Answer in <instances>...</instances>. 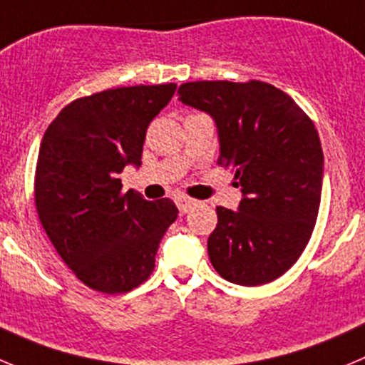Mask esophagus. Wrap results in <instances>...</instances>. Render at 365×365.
I'll return each mask as SVG.
<instances>
[{"label":"esophagus","mask_w":365,"mask_h":365,"mask_svg":"<svg viewBox=\"0 0 365 365\" xmlns=\"http://www.w3.org/2000/svg\"><path fill=\"white\" fill-rule=\"evenodd\" d=\"M196 200H192V198H187V196H178V198H176V205H178V209H180V212L182 214H185V212H189L190 209H192V207H196Z\"/></svg>","instance_id":"34e87169"}]
</instances>
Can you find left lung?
<instances>
[{"mask_svg":"<svg viewBox=\"0 0 365 365\" xmlns=\"http://www.w3.org/2000/svg\"><path fill=\"white\" fill-rule=\"evenodd\" d=\"M178 98L212 117L220 165L237 180V210L217 207L207 241L214 270L259 286L290 270L308 245L321 205L324 155L315 125L290 95L261 81H198Z\"/></svg>","mask_w":365,"mask_h":365,"instance_id":"1","label":"left lung"}]
</instances>
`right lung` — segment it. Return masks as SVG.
<instances>
[{"label":"right lung","instance_id":"1","mask_svg":"<svg viewBox=\"0 0 365 365\" xmlns=\"http://www.w3.org/2000/svg\"><path fill=\"white\" fill-rule=\"evenodd\" d=\"M176 84L129 86L77 98L43 136L36 167L37 214L77 279L102 294H125L155 270L160 241L178 209L148 202L118 178L142 165L145 131Z\"/></svg>","mask_w":365,"mask_h":365}]
</instances>
